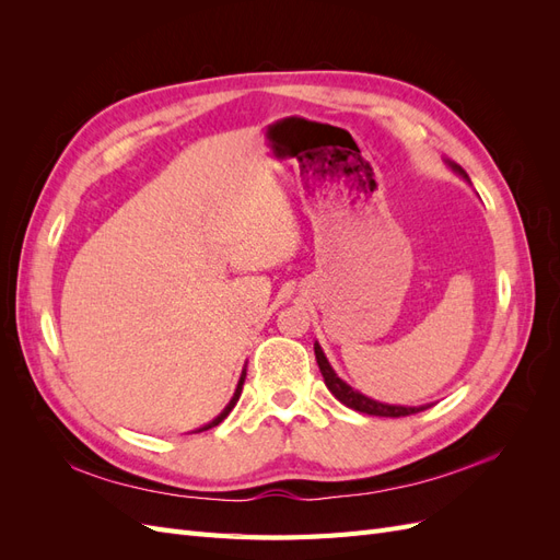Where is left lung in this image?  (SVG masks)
I'll use <instances>...</instances> for the list:
<instances>
[{
	"label": "left lung",
	"instance_id": "left-lung-1",
	"mask_svg": "<svg viewBox=\"0 0 560 560\" xmlns=\"http://www.w3.org/2000/svg\"><path fill=\"white\" fill-rule=\"evenodd\" d=\"M446 163L451 165V171H453V173H457V175H460L463 179H467V182H469L467 173L463 171L460 165L453 163V161H446ZM315 360H317V366H319V371H322V378H325V385L329 387V393H331L338 401L346 404L348 409H354V411L366 413V416L401 418V416H411V413H418V411H425V409H430V406H432V404H422V406L383 404V401H376V399H371V397H366V395L358 393V389L350 387L346 381H341V378L336 376V371L331 369V364H329V360L325 358V352H322L319 343H315Z\"/></svg>",
	"mask_w": 560,
	"mask_h": 560
}]
</instances>
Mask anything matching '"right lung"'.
Returning a JSON list of instances; mask_svg holds the SVG:
<instances>
[{"label":"right lung","mask_w":560,"mask_h":560,"mask_svg":"<svg viewBox=\"0 0 560 560\" xmlns=\"http://www.w3.org/2000/svg\"><path fill=\"white\" fill-rule=\"evenodd\" d=\"M245 376H247V369H243V374H241V381H238V385H235V393H233V397H231V401L224 406V411L219 413L214 420H210L208 425H202V428H198V430H194V432H206V430H210V428H214V425H219V422H222L231 411H233V406H235V401L241 399V393H243V383H245Z\"/></svg>","instance_id":"1"}]
</instances>
